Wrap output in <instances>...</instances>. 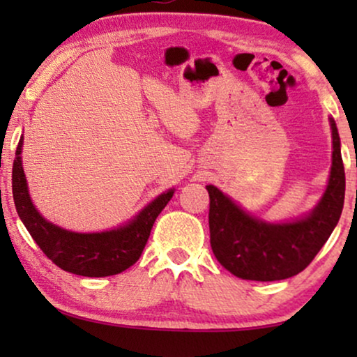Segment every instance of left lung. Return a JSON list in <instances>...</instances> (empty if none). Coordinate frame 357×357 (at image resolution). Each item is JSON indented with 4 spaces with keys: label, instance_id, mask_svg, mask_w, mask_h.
Segmentation results:
<instances>
[{
    "label": "left lung",
    "instance_id": "8db88e82",
    "mask_svg": "<svg viewBox=\"0 0 357 357\" xmlns=\"http://www.w3.org/2000/svg\"><path fill=\"white\" fill-rule=\"evenodd\" d=\"M333 160L330 182L309 216L294 222L266 224L248 216L216 187L208 185L209 241L218 261L234 276L280 281L305 270L340 221L344 203V165L340 136L330 119Z\"/></svg>",
    "mask_w": 357,
    "mask_h": 357
}]
</instances>
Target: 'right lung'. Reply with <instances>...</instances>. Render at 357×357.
<instances>
[{
  "label": "right lung",
  "mask_w": 357,
  "mask_h": 357,
  "mask_svg": "<svg viewBox=\"0 0 357 357\" xmlns=\"http://www.w3.org/2000/svg\"><path fill=\"white\" fill-rule=\"evenodd\" d=\"M22 139L13 164V197L17 214L40 250L73 275L102 278L119 275L135 265L143 253L155 218L172 198L174 190L159 195L133 221L115 231L77 234L55 226L43 219L31 202L26 175L21 162Z\"/></svg>",
  "instance_id": "add662e5"
}]
</instances>
